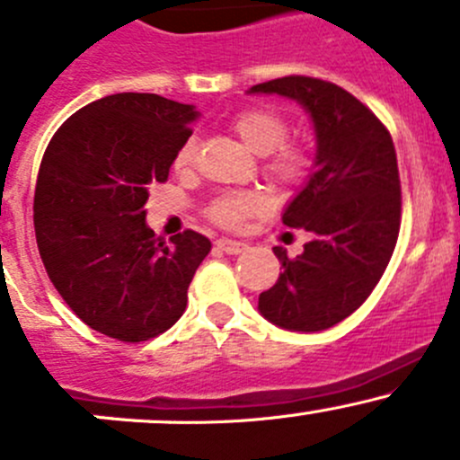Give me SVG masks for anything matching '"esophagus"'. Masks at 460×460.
<instances>
[{
	"instance_id": "34e87169",
	"label": "esophagus",
	"mask_w": 460,
	"mask_h": 460,
	"mask_svg": "<svg viewBox=\"0 0 460 460\" xmlns=\"http://www.w3.org/2000/svg\"><path fill=\"white\" fill-rule=\"evenodd\" d=\"M216 249H220L222 253H229V256H238L247 249V244L238 243V240H229V238H220L216 243Z\"/></svg>"
}]
</instances>
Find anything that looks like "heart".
<instances>
[{
  "mask_svg": "<svg viewBox=\"0 0 460 460\" xmlns=\"http://www.w3.org/2000/svg\"><path fill=\"white\" fill-rule=\"evenodd\" d=\"M231 131L243 140L249 151L264 155V173L276 184H298L312 169V151L300 142H285L289 124L278 111L267 106H249L231 118ZM196 155V140H187L175 155V169L189 171ZM258 193H231L217 198L208 208V217L225 229H240L244 220L264 208Z\"/></svg>",
  "mask_w": 460,
  "mask_h": 460,
  "instance_id": "obj_1",
  "label": "heart"
}]
</instances>
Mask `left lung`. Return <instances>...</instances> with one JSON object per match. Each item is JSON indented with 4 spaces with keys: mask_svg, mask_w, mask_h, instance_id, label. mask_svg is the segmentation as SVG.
I'll list each match as a JSON object with an SVG mask.
<instances>
[{
    "mask_svg": "<svg viewBox=\"0 0 460 460\" xmlns=\"http://www.w3.org/2000/svg\"><path fill=\"white\" fill-rule=\"evenodd\" d=\"M249 93H276L305 106L316 131V164L282 222L312 240L300 256L273 247L285 271L258 309L289 332H323L354 314L387 269L401 229V180L385 124L345 88L289 75Z\"/></svg>",
    "mask_w": 460,
    "mask_h": 460,
    "instance_id": "left-lung-1",
    "label": "left lung"
}]
</instances>
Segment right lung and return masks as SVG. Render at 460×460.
<instances>
[{"instance_id":"obj_1","label":"right lung","mask_w":460,"mask_h":460,"mask_svg":"<svg viewBox=\"0 0 460 460\" xmlns=\"http://www.w3.org/2000/svg\"><path fill=\"white\" fill-rule=\"evenodd\" d=\"M196 118L155 93H118L73 113L46 146L37 249L64 303L104 336L142 342L173 327L211 252L191 229L162 243L144 220L148 184L166 182Z\"/></svg>"}]
</instances>
